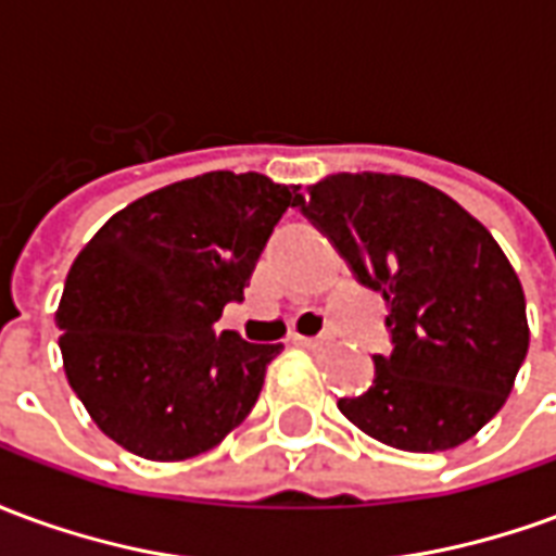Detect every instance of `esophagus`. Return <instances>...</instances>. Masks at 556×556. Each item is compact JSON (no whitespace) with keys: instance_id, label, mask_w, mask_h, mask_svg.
<instances>
[{"instance_id":"obj_1","label":"esophagus","mask_w":556,"mask_h":556,"mask_svg":"<svg viewBox=\"0 0 556 556\" xmlns=\"http://www.w3.org/2000/svg\"><path fill=\"white\" fill-rule=\"evenodd\" d=\"M294 342H298V345H306V349H327V345H330V342H333V337H330V333H321V337H294Z\"/></svg>"}]
</instances>
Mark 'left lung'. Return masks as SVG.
<instances>
[{
    "instance_id": "obj_1",
    "label": "left lung",
    "mask_w": 556,
    "mask_h": 556,
    "mask_svg": "<svg viewBox=\"0 0 556 556\" xmlns=\"http://www.w3.org/2000/svg\"><path fill=\"white\" fill-rule=\"evenodd\" d=\"M361 286L381 291L393 351L339 410L375 441L443 453L513 393L530 345L521 282L489 229L429 184L339 172L298 199Z\"/></svg>"
}]
</instances>
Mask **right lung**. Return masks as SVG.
<instances>
[{"mask_svg": "<svg viewBox=\"0 0 556 556\" xmlns=\"http://www.w3.org/2000/svg\"><path fill=\"white\" fill-rule=\"evenodd\" d=\"M298 190L258 172H205L130 202L83 247L55 313L59 349L67 384L127 453L181 462L253 410L282 345L214 325L243 301Z\"/></svg>", "mask_w": 556, "mask_h": 556, "instance_id": "1", "label": "right lung"}]
</instances>
